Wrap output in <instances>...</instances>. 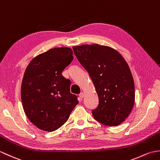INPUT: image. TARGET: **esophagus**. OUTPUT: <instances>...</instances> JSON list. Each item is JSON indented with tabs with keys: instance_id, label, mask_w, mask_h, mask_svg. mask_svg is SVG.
Returning <instances> with one entry per match:
<instances>
[{
	"instance_id": "34e87169",
	"label": "esophagus",
	"mask_w": 160,
	"mask_h": 160,
	"mask_svg": "<svg viewBox=\"0 0 160 160\" xmlns=\"http://www.w3.org/2000/svg\"><path fill=\"white\" fill-rule=\"evenodd\" d=\"M84 92H80V95H79V97H80V99H82V98H84Z\"/></svg>"
}]
</instances>
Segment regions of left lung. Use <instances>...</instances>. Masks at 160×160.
<instances>
[{
  "label": "left lung",
  "mask_w": 160,
  "mask_h": 160,
  "mask_svg": "<svg viewBox=\"0 0 160 160\" xmlns=\"http://www.w3.org/2000/svg\"><path fill=\"white\" fill-rule=\"evenodd\" d=\"M72 48L97 91L99 103L91 111L94 118L110 127L121 124L134 104V82L128 63L108 46L92 44Z\"/></svg>",
  "instance_id": "left-lung-1"
}]
</instances>
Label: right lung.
<instances>
[{"instance_id":"right-lung-1","label":"right lung","mask_w":160,"mask_h":160,"mask_svg":"<svg viewBox=\"0 0 160 160\" xmlns=\"http://www.w3.org/2000/svg\"><path fill=\"white\" fill-rule=\"evenodd\" d=\"M71 48L50 49L29 63L21 87V99L26 115L36 127L54 132L65 123L78 96L70 92L71 81L62 72L73 61Z\"/></svg>"}]
</instances>
